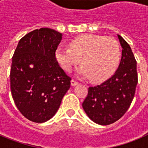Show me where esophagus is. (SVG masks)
Segmentation results:
<instances>
[{
  "label": "esophagus",
  "mask_w": 148,
  "mask_h": 148,
  "mask_svg": "<svg viewBox=\"0 0 148 148\" xmlns=\"http://www.w3.org/2000/svg\"><path fill=\"white\" fill-rule=\"evenodd\" d=\"M78 84V82H77L76 81L74 80V79H72L71 80V85L72 86H75V85H77Z\"/></svg>",
  "instance_id": "1"
}]
</instances>
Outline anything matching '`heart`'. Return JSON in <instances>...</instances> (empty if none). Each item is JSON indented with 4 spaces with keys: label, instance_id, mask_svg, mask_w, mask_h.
Wrapping results in <instances>:
<instances>
[{
    "label": "heart",
    "instance_id": "b5f03b06",
    "mask_svg": "<svg viewBox=\"0 0 148 148\" xmlns=\"http://www.w3.org/2000/svg\"><path fill=\"white\" fill-rule=\"evenodd\" d=\"M121 50L114 38L86 34L73 38L69 48L58 47L55 58L63 70L70 72L82 62L77 72L83 78L100 82L109 78L119 63Z\"/></svg>",
    "mask_w": 148,
    "mask_h": 148
}]
</instances>
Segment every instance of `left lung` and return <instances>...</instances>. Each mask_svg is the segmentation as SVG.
Segmentation results:
<instances>
[{"instance_id": "obj_1", "label": "left lung", "mask_w": 148, "mask_h": 148, "mask_svg": "<svg viewBox=\"0 0 148 148\" xmlns=\"http://www.w3.org/2000/svg\"><path fill=\"white\" fill-rule=\"evenodd\" d=\"M121 59L113 76L99 85L90 87L82 107L96 124L108 125L121 118L130 108L138 83L136 61L130 45L118 35Z\"/></svg>"}]
</instances>
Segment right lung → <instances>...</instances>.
<instances>
[{"instance_id": "add662e5", "label": "right lung", "mask_w": 148, "mask_h": 148, "mask_svg": "<svg viewBox=\"0 0 148 148\" xmlns=\"http://www.w3.org/2000/svg\"><path fill=\"white\" fill-rule=\"evenodd\" d=\"M61 38L53 29H35L19 40L13 55L12 95L21 114L33 122L53 118L70 87L71 78L55 58Z\"/></svg>"}]
</instances>
